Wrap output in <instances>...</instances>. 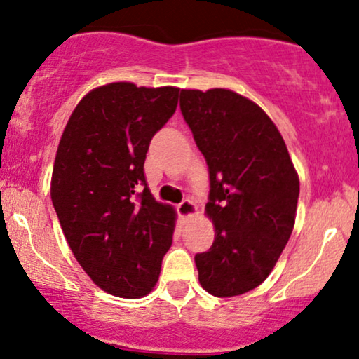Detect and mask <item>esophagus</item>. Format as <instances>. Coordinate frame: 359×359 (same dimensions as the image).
Returning <instances> with one entry per match:
<instances>
[{
  "label": "esophagus",
  "mask_w": 359,
  "mask_h": 359,
  "mask_svg": "<svg viewBox=\"0 0 359 359\" xmlns=\"http://www.w3.org/2000/svg\"><path fill=\"white\" fill-rule=\"evenodd\" d=\"M178 215L183 219H191L193 216H196V206L191 200H183L178 205Z\"/></svg>",
  "instance_id": "1"
}]
</instances>
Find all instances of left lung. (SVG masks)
Segmentation results:
<instances>
[{"instance_id": "left-lung-1", "label": "left lung", "mask_w": 359, "mask_h": 359, "mask_svg": "<svg viewBox=\"0 0 359 359\" xmlns=\"http://www.w3.org/2000/svg\"><path fill=\"white\" fill-rule=\"evenodd\" d=\"M180 108L206 159V213L215 241L194 256L210 294L229 298L268 278L294 226L299 180L285 140L258 104L238 93L181 90Z\"/></svg>"}]
</instances>
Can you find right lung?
<instances>
[{"label": "right lung", "mask_w": 359, "mask_h": 359, "mask_svg": "<svg viewBox=\"0 0 359 359\" xmlns=\"http://www.w3.org/2000/svg\"><path fill=\"white\" fill-rule=\"evenodd\" d=\"M180 88L109 83L79 101L60 146L51 201L66 241L106 293L141 298L156 285L176 215L144 178L149 141L178 106Z\"/></svg>", "instance_id": "1"}]
</instances>
